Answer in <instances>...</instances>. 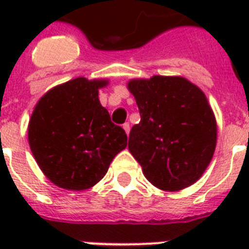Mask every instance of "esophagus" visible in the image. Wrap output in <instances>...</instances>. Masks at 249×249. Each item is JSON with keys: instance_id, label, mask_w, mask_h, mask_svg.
Wrapping results in <instances>:
<instances>
[{"instance_id": "34e87169", "label": "esophagus", "mask_w": 249, "mask_h": 249, "mask_svg": "<svg viewBox=\"0 0 249 249\" xmlns=\"http://www.w3.org/2000/svg\"><path fill=\"white\" fill-rule=\"evenodd\" d=\"M123 128H124L125 133H126V135H129V132H130V125L128 124V123H125V124L123 125Z\"/></svg>"}]
</instances>
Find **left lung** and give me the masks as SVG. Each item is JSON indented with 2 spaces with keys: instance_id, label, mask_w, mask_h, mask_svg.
Returning a JSON list of instances; mask_svg holds the SVG:
<instances>
[{
  "instance_id": "8db88e82",
  "label": "left lung",
  "mask_w": 249,
  "mask_h": 249,
  "mask_svg": "<svg viewBox=\"0 0 249 249\" xmlns=\"http://www.w3.org/2000/svg\"><path fill=\"white\" fill-rule=\"evenodd\" d=\"M128 90L141 116L130 130L128 149L146 180L169 192L196 183L217 140L216 119L203 90L180 76L132 78Z\"/></svg>"
}]
</instances>
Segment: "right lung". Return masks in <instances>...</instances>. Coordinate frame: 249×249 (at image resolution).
Listing matches in <instances>:
<instances>
[{
  "label": "right lung",
  "instance_id": "right-lung-1",
  "mask_svg": "<svg viewBox=\"0 0 249 249\" xmlns=\"http://www.w3.org/2000/svg\"><path fill=\"white\" fill-rule=\"evenodd\" d=\"M108 84V78L77 77L49 89L36 104L28 125L30 151L57 187L92 188L126 148L125 130L110 121L98 100V89Z\"/></svg>",
  "mask_w": 249,
  "mask_h": 249
}]
</instances>
